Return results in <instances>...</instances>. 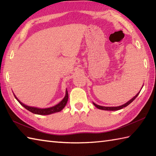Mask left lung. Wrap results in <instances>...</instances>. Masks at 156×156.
<instances>
[{
    "label": "left lung",
    "mask_w": 156,
    "mask_h": 156,
    "mask_svg": "<svg viewBox=\"0 0 156 156\" xmlns=\"http://www.w3.org/2000/svg\"><path fill=\"white\" fill-rule=\"evenodd\" d=\"M143 87H144V85H143ZM140 92H139L138 93H137L136 95H135L133 98H132L130 101H129L128 102H126L125 104L122 105H121V106H119V107H102V106H100V105H97V104H95L94 102H93V105L95 106L96 107L99 108V109H101V110H105V111H117V110H120V109H121V108H124V107H127V106H128L129 104H131V102H133V101L135 100V99L137 98L138 94H140Z\"/></svg>",
    "instance_id": "left-lung-1"
}]
</instances>
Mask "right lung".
I'll return each mask as SVG.
<instances>
[{"label": "right lung", "instance_id": "add662e5", "mask_svg": "<svg viewBox=\"0 0 156 156\" xmlns=\"http://www.w3.org/2000/svg\"><path fill=\"white\" fill-rule=\"evenodd\" d=\"M14 96L15 98L18 101V102L23 106V107H25L26 109H27L29 111L33 112V113L37 114V115H50L52 113H54V112L61 111L62 109L65 107V106L66 105V103H67L68 100V92L67 91V89H66V90L65 97L63 98V100L61 102H59L58 105L54 106V107L46 108H39L37 107H29V106H27L22 103V102L16 97V96L15 94Z\"/></svg>", "mask_w": 156, "mask_h": 156}]
</instances>
